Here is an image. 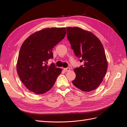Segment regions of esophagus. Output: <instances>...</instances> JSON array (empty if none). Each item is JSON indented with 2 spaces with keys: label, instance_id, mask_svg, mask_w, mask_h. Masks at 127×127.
<instances>
[{
  "label": "esophagus",
  "instance_id": "obj_1",
  "mask_svg": "<svg viewBox=\"0 0 127 127\" xmlns=\"http://www.w3.org/2000/svg\"><path fill=\"white\" fill-rule=\"evenodd\" d=\"M64 71H69L70 70V68H69V67H67V68H64Z\"/></svg>",
  "mask_w": 127,
  "mask_h": 127
}]
</instances>
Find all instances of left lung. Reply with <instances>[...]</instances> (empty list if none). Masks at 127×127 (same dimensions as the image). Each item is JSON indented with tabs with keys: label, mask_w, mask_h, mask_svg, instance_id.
<instances>
[{
	"label": "left lung",
	"mask_w": 127,
	"mask_h": 127,
	"mask_svg": "<svg viewBox=\"0 0 127 127\" xmlns=\"http://www.w3.org/2000/svg\"><path fill=\"white\" fill-rule=\"evenodd\" d=\"M67 39L76 56L83 65L74 69L72 84L84 92L92 91L103 81L107 69L104 49L94 34L77 27H68Z\"/></svg>",
	"instance_id": "left-lung-1"
}]
</instances>
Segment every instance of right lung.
<instances>
[{"instance_id":"obj_1","label":"right lung","mask_w":127,"mask_h":127,"mask_svg":"<svg viewBox=\"0 0 127 127\" xmlns=\"http://www.w3.org/2000/svg\"><path fill=\"white\" fill-rule=\"evenodd\" d=\"M65 28L45 29L33 33L23 43L19 52L17 71L22 82L36 94H44L54 85L62 69L54 63L52 49L64 37Z\"/></svg>"}]
</instances>
